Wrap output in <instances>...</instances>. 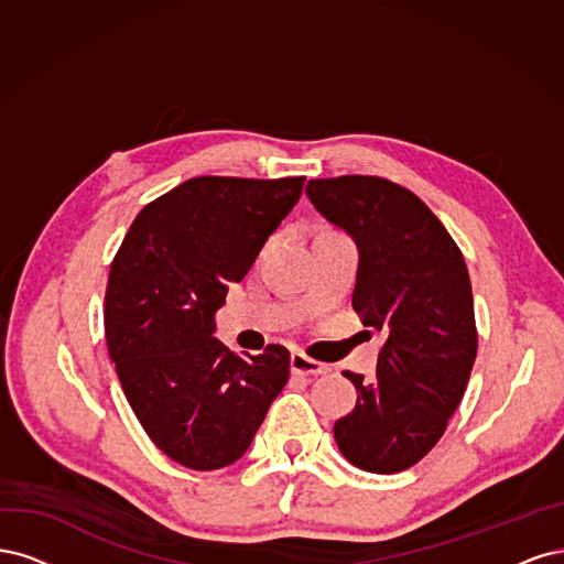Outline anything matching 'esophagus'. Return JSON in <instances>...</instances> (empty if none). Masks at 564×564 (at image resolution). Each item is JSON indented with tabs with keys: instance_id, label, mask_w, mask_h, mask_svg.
<instances>
[{
	"instance_id": "1",
	"label": "esophagus",
	"mask_w": 564,
	"mask_h": 564,
	"mask_svg": "<svg viewBox=\"0 0 564 564\" xmlns=\"http://www.w3.org/2000/svg\"><path fill=\"white\" fill-rule=\"evenodd\" d=\"M290 370H293L295 375H306V377H316V375H325L330 368L323 366V362L308 358L306 354L302 351H295L293 356H290Z\"/></svg>"
}]
</instances>
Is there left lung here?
Wrapping results in <instances>:
<instances>
[{
    "mask_svg": "<svg viewBox=\"0 0 564 564\" xmlns=\"http://www.w3.org/2000/svg\"><path fill=\"white\" fill-rule=\"evenodd\" d=\"M308 202L354 236L351 304L384 337L377 379L341 372L356 408L335 422L339 452L370 474L414 466L441 441L478 354L474 293L459 246L410 189L377 175L312 180Z\"/></svg>",
    "mask_w": 564,
    "mask_h": 564,
    "instance_id": "obj_1",
    "label": "left lung"
}]
</instances>
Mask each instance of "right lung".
<instances>
[{"label":"right lung","mask_w":564,"mask_h":564,"mask_svg":"<svg viewBox=\"0 0 564 564\" xmlns=\"http://www.w3.org/2000/svg\"><path fill=\"white\" fill-rule=\"evenodd\" d=\"M302 187V175L192 177L138 213L112 260L107 351L144 433L187 468L239 459L290 377L285 347L236 356L213 337V314Z\"/></svg>","instance_id":"obj_1"}]
</instances>
